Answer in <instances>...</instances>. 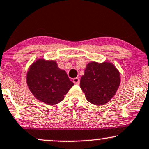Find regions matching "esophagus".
<instances>
[{"mask_svg": "<svg viewBox=\"0 0 149 149\" xmlns=\"http://www.w3.org/2000/svg\"><path fill=\"white\" fill-rule=\"evenodd\" d=\"M73 83L76 84V85H79V83H80V79H79V78H73Z\"/></svg>", "mask_w": 149, "mask_h": 149, "instance_id": "obj_1", "label": "esophagus"}]
</instances>
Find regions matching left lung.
Returning a JSON list of instances; mask_svg holds the SVG:
<instances>
[{"instance_id":"obj_1","label":"left lung","mask_w":149,"mask_h":149,"mask_svg":"<svg viewBox=\"0 0 149 149\" xmlns=\"http://www.w3.org/2000/svg\"><path fill=\"white\" fill-rule=\"evenodd\" d=\"M119 72L109 62H90L82 76L80 87L87 100L96 105L107 103L115 94L120 84Z\"/></svg>"}]
</instances>
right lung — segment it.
Listing matches in <instances>:
<instances>
[{
    "label": "right lung",
    "instance_id": "right-lung-1",
    "mask_svg": "<svg viewBox=\"0 0 149 149\" xmlns=\"http://www.w3.org/2000/svg\"><path fill=\"white\" fill-rule=\"evenodd\" d=\"M27 84L35 98L50 105L62 101L73 85L66 71L57 67L55 61L42 59L30 67Z\"/></svg>",
    "mask_w": 149,
    "mask_h": 149
}]
</instances>
